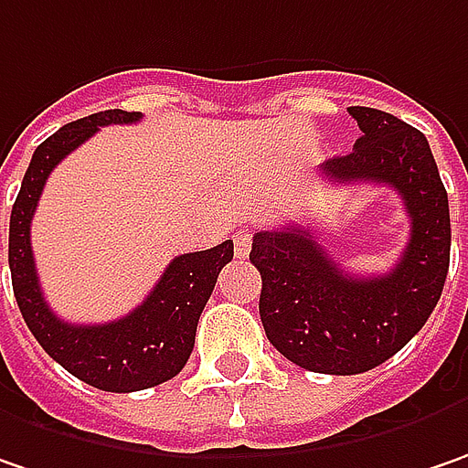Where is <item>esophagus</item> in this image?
I'll use <instances>...</instances> for the list:
<instances>
[{"label":"esophagus","instance_id":"esophagus-1","mask_svg":"<svg viewBox=\"0 0 468 468\" xmlns=\"http://www.w3.org/2000/svg\"><path fill=\"white\" fill-rule=\"evenodd\" d=\"M233 249L238 259H246L249 251H251V233L249 230H238L233 235Z\"/></svg>","mask_w":468,"mask_h":468}]
</instances>
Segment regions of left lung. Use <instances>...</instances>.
<instances>
[{
	"label": "left lung",
	"instance_id": "8db88e82",
	"mask_svg": "<svg viewBox=\"0 0 468 468\" xmlns=\"http://www.w3.org/2000/svg\"><path fill=\"white\" fill-rule=\"evenodd\" d=\"M361 135L327 159L333 183L393 188L411 219L398 264L356 277L306 228L259 230L251 264L261 274L259 314L274 348L309 372L361 375L396 356L435 312L451 264L448 194L424 133L372 107H348Z\"/></svg>",
	"mask_w": 468,
	"mask_h": 468
}]
</instances>
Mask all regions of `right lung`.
<instances>
[{
	"label": "right lung",
	"instance_id": "right-lung-1",
	"mask_svg": "<svg viewBox=\"0 0 468 468\" xmlns=\"http://www.w3.org/2000/svg\"><path fill=\"white\" fill-rule=\"evenodd\" d=\"M138 120L141 112L107 110L49 135L33 152L10 214L12 291L28 330L59 367L107 393L146 390L173 379L186 367L194 351L198 316L212 295L217 274L233 259V240L175 256L146 301L107 324H70L51 312L31 251V219L47 177L101 125H128Z\"/></svg>",
	"mask_w": 468,
	"mask_h": 468
}]
</instances>
